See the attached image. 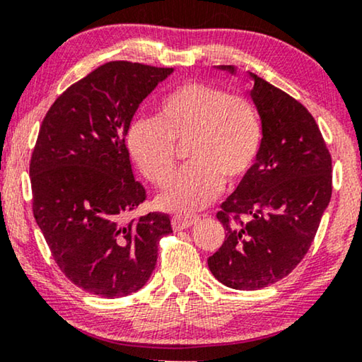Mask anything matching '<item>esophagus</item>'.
Returning a JSON list of instances; mask_svg holds the SVG:
<instances>
[{"label":"esophagus","instance_id":"1","mask_svg":"<svg viewBox=\"0 0 362 362\" xmlns=\"http://www.w3.org/2000/svg\"><path fill=\"white\" fill-rule=\"evenodd\" d=\"M197 221H199V217L196 216H175L171 219V224L175 230H182V229H187V227L194 226Z\"/></svg>","mask_w":362,"mask_h":362}]
</instances>
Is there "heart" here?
<instances>
[{"mask_svg": "<svg viewBox=\"0 0 362 362\" xmlns=\"http://www.w3.org/2000/svg\"><path fill=\"white\" fill-rule=\"evenodd\" d=\"M191 161L158 197L163 209L189 214L239 186L254 170L262 123L254 103L209 82H186L158 103L156 118L133 122L127 133L132 160L148 181L165 186L176 168L175 143H186Z\"/></svg>", "mask_w": 362, "mask_h": 362, "instance_id": "heart-1", "label": "heart"}]
</instances>
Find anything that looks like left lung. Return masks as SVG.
<instances>
[{
  "mask_svg": "<svg viewBox=\"0 0 362 362\" xmlns=\"http://www.w3.org/2000/svg\"><path fill=\"white\" fill-rule=\"evenodd\" d=\"M250 78L260 153L221 204L226 240L207 259L212 275L234 290H260L288 275L308 252L333 191L331 155L311 113L262 77Z\"/></svg>",
  "mask_w": 362,
  "mask_h": 362,
  "instance_id": "8db88e82",
  "label": "left lung"
}]
</instances>
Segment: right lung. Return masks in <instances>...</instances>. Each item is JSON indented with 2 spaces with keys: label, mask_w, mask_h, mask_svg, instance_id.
<instances>
[{
  "label": "right lung",
  "mask_w": 362,
  "mask_h": 362,
  "mask_svg": "<svg viewBox=\"0 0 362 362\" xmlns=\"http://www.w3.org/2000/svg\"><path fill=\"white\" fill-rule=\"evenodd\" d=\"M170 67L113 61L72 83L44 117L29 176L33 214L62 274L88 293H135L171 234L161 212L127 221L146 199L125 136L136 108Z\"/></svg>",
  "instance_id": "obj_1"
}]
</instances>
